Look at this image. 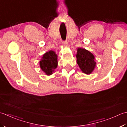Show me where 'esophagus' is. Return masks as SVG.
Instances as JSON below:
<instances>
[{
  "instance_id": "esophagus-1",
  "label": "esophagus",
  "mask_w": 127,
  "mask_h": 127,
  "mask_svg": "<svg viewBox=\"0 0 127 127\" xmlns=\"http://www.w3.org/2000/svg\"><path fill=\"white\" fill-rule=\"evenodd\" d=\"M67 40H64V41H63V42H62V44H63V45L64 46H66L67 45Z\"/></svg>"
}]
</instances>
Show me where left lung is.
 Wrapping results in <instances>:
<instances>
[{
    "label": "left lung",
    "instance_id": "1",
    "mask_svg": "<svg viewBox=\"0 0 127 127\" xmlns=\"http://www.w3.org/2000/svg\"><path fill=\"white\" fill-rule=\"evenodd\" d=\"M76 58L77 63L81 71L87 74L91 73L96 66L93 54L85 49L78 48Z\"/></svg>",
    "mask_w": 127,
    "mask_h": 127
}]
</instances>
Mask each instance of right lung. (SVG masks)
<instances>
[{"mask_svg": "<svg viewBox=\"0 0 127 127\" xmlns=\"http://www.w3.org/2000/svg\"><path fill=\"white\" fill-rule=\"evenodd\" d=\"M39 64L40 68L46 75H51L58 66V55L55 51L50 50L44 54Z\"/></svg>", "mask_w": 127, "mask_h": 127, "instance_id": "right-lung-1", "label": "right lung"}]
</instances>
